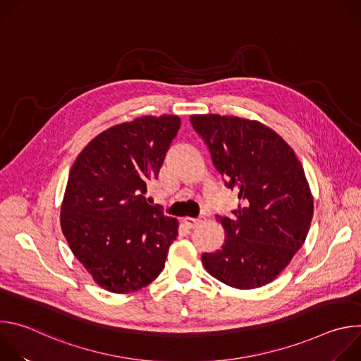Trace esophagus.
I'll return each mask as SVG.
<instances>
[{
    "label": "esophagus",
    "mask_w": 361,
    "mask_h": 361,
    "mask_svg": "<svg viewBox=\"0 0 361 361\" xmlns=\"http://www.w3.org/2000/svg\"><path fill=\"white\" fill-rule=\"evenodd\" d=\"M204 221V217H198V219H191V217H184L183 223L188 227V228H195L197 226H200Z\"/></svg>",
    "instance_id": "34e87169"
}]
</instances>
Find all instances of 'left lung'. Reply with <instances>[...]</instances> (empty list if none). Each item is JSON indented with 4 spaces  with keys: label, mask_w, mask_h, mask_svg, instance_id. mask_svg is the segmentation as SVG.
<instances>
[{
    "label": "left lung",
    "mask_w": 361,
    "mask_h": 361,
    "mask_svg": "<svg viewBox=\"0 0 361 361\" xmlns=\"http://www.w3.org/2000/svg\"><path fill=\"white\" fill-rule=\"evenodd\" d=\"M224 184L240 204L217 216L226 238L202 266L214 279L241 290L271 283L305 241L313 197L291 147L259 121L219 114L191 116Z\"/></svg>",
    "instance_id": "8db88e82"
}]
</instances>
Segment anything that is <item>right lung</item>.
Returning <instances> with one entry per match:
<instances>
[{"mask_svg": "<svg viewBox=\"0 0 361 361\" xmlns=\"http://www.w3.org/2000/svg\"><path fill=\"white\" fill-rule=\"evenodd\" d=\"M180 117H141L97 135L80 152L61 205L77 260L111 293L137 291L163 271L178 223L145 201L180 130Z\"/></svg>", "mask_w": 361, "mask_h": 361, "instance_id": "obj_1", "label": "right lung"}]
</instances>
